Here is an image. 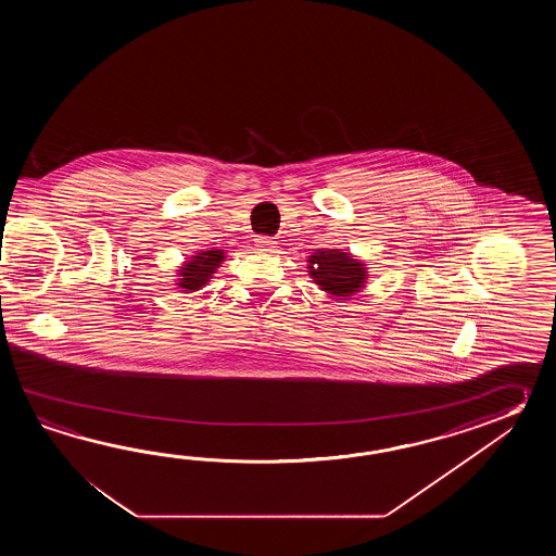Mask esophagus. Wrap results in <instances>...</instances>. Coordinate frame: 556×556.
Here are the masks:
<instances>
[{"label":"esophagus","mask_w":556,"mask_h":556,"mask_svg":"<svg viewBox=\"0 0 556 556\" xmlns=\"http://www.w3.org/2000/svg\"><path fill=\"white\" fill-rule=\"evenodd\" d=\"M256 247L261 250H266V252H270V250L276 249V240L268 237H258L256 238Z\"/></svg>","instance_id":"obj_1"}]
</instances>
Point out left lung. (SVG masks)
<instances>
[{
    "label": "left lung",
    "mask_w": 556,
    "mask_h": 556,
    "mask_svg": "<svg viewBox=\"0 0 556 556\" xmlns=\"http://www.w3.org/2000/svg\"><path fill=\"white\" fill-rule=\"evenodd\" d=\"M307 273L326 294L348 298L364 288L366 264L340 249L318 250L307 258Z\"/></svg>",
    "instance_id": "1"
}]
</instances>
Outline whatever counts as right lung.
Masks as SVG:
<instances>
[{
    "instance_id": "1",
    "label": "right lung",
    "mask_w": 556,
    "mask_h": 556,
    "mask_svg": "<svg viewBox=\"0 0 556 556\" xmlns=\"http://www.w3.org/2000/svg\"><path fill=\"white\" fill-rule=\"evenodd\" d=\"M225 261V250H202L185 262L178 270V288L185 292H197L213 278L214 270Z\"/></svg>"
}]
</instances>
